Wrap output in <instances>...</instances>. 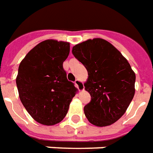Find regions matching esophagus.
<instances>
[{"instance_id":"1","label":"esophagus","mask_w":153,"mask_h":153,"mask_svg":"<svg viewBox=\"0 0 153 153\" xmlns=\"http://www.w3.org/2000/svg\"><path fill=\"white\" fill-rule=\"evenodd\" d=\"M75 85H76L77 88L79 89V91H83L84 90V86H83V83L79 79H76L75 80Z\"/></svg>"}]
</instances>
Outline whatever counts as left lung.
Returning a JSON list of instances; mask_svg holds the SVG:
<instances>
[{
    "mask_svg": "<svg viewBox=\"0 0 153 153\" xmlns=\"http://www.w3.org/2000/svg\"><path fill=\"white\" fill-rule=\"evenodd\" d=\"M72 53L84 65L85 90L91 102L84 107L90 123L109 126L123 116L135 95L136 74L122 53L108 41L94 38L77 44Z\"/></svg>",
    "mask_w": 153,
    "mask_h": 153,
    "instance_id": "8db88e82",
    "label": "left lung"
}]
</instances>
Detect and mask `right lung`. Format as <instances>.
I'll return each mask as SVG.
<instances>
[{
  "label": "right lung",
  "instance_id": "right-lung-1",
  "mask_svg": "<svg viewBox=\"0 0 153 153\" xmlns=\"http://www.w3.org/2000/svg\"><path fill=\"white\" fill-rule=\"evenodd\" d=\"M69 53L70 43L48 39L34 46L19 65L16 83L20 100L43 125L60 123L78 91L63 69Z\"/></svg>",
  "mask_w": 153,
  "mask_h": 153
}]
</instances>
